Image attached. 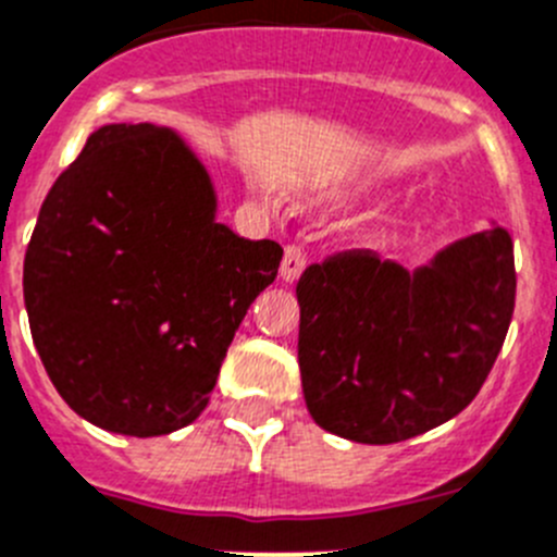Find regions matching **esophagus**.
I'll list each match as a JSON object with an SVG mask.
<instances>
[{
    "instance_id": "34e87169",
    "label": "esophagus",
    "mask_w": 557,
    "mask_h": 557,
    "mask_svg": "<svg viewBox=\"0 0 557 557\" xmlns=\"http://www.w3.org/2000/svg\"><path fill=\"white\" fill-rule=\"evenodd\" d=\"M305 267H308V255H305V249L296 247V244H288L283 255V263H280V277H283L285 283H294V280H299V274L305 272Z\"/></svg>"
}]
</instances>
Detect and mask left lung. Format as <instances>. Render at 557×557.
<instances>
[{"instance_id":"left-lung-1","label":"left lung","mask_w":557,"mask_h":557,"mask_svg":"<svg viewBox=\"0 0 557 557\" xmlns=\"http://www.w3.org/2000/svg\"><path fill=\"white\" fill-rule=\"evenodd\" d=\"M305 404L321 429L389 445L456 418L483 387L517 299L503 227L450 244L409 274L343 249L296 283Z\"/></svg>"}]
</instances>
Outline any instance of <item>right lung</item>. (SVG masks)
<instances>
[{
    "label": "right lung",
    "instance_id": "right-lung-1",
    "mask_svg": "<svg viewBox=\"0 0 557 557\" xmlns=\"http://www.w3.org/2000/svg\"><path fill=\"white\" fill-rule=\"evenodd\" d=\"M206 168L153 123H112L40 206L24 258L35 349L98 429L159 436L206 409L238 324L283 247L214 220Z\"/></svg>",
    "mask_w": 557,
    "mask_h": 557
}]
</instances>
